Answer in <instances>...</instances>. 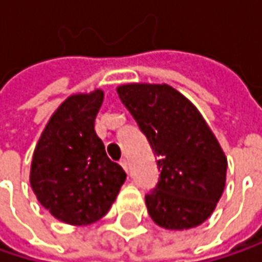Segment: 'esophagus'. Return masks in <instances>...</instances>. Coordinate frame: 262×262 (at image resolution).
<instances>
[{"label": "esophagus", "instance_id": "1", "mask_svg": "<svg viewBox=\"0 0 262 262\" xmlns=\"http://www.w3.org/2000/svg\"><path fill=\"white\" fill-rule=\"evenodd\" d=\"M120 164H121V167L124 168V171H126V173H129V162H127V159H121V162H120Z\"/></svg>", "mask_w": 262, "mask_h": 262}]
</instances>
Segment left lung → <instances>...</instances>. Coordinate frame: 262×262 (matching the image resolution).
I'll use <instances>...</instances> for the list:
<instances>
[{"label": "left lung", "instance_id": "obj_1", "mask_svg": "<svg viewBox=\"0 0 262 262\" xmlns=\"http://www.w3.org/2000/svg\"><path fill=\"white\" fill-rule=\"evenodd\" d=\"M117 92L158 156L159 182L145 195L151 220L168 231L202 225L226 185L228 159L214 132L167 83H126Z\"/></svg>", "mask_w": 262, "mask_h": 262}]
</instances>
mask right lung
Segmentation results:
<instances>
[{
	"label": "right lung",
	"mask_w": 262,
	"mask_h": 262,
	"mask_svg": "<svg viewBox=\"0 0 262 262\" xmlns=\"http://www.w3.org/2000/svg\"><path fill=\"white\" fill-rule=\"evenodd\" d=\"M103 98L100 88L70 95L48 120L33 153L31 189L67 225L86 226L104 217L126 181L94 129Z\"/></svg>",
	"instance_id": "add662e5"
}]
</instances>
